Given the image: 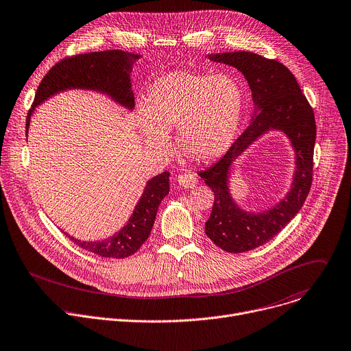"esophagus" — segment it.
I'll list each match as a JSON object with an SVG mask.
<instances>
[{"label": "esophagus", "instance_id": "1", "mask_svg": "<svg viewBox=\"0 0 351 351\" xmlns=\"http://www.w3.org/2000/svg\"><path fill=\"white\" fill-rule=\"evenodd\" d=\"M197 178L193 176V175H186V173H182L178 176V183L182 186V187H186V189H193L196 184H197Z\"/></svg>", "mask_w": 351, "mask_h": 351}]
</instances>
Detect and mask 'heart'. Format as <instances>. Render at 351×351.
Here are the masks:
<instances>
[{
  "mask_svg": "<svg viewBox=\"0 0 351 351\" xmlns=\"http://www.w3.org/2000/svg\"><path fill=\"white\" fill-rule=\"evenodd\" d=\"M243 106V90L234 77L172 71L151 86L136 120L148 148L169 151V133L178 129L182 152L210 161L234 144Z\"/></svg>",
  "mask_w": 351,
  "mask_h": 351,
  "instance_id": "obj_1",
  "label": "heart"
}]
</instances>
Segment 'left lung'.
I'll use <instances>...</instances> for the list:
<instances>
[{
  "instance_id": "left-lung-1",
  "label": "left lung",
  "mask_w": 351,
  "mask_h": 351,
  "mask_svg": "<svg viewBox=\"0 0 351 351\" xmlns=\"http://www.w3.org/2000/svg\"><path fill=\"white\" fill-rule=\"evenodd\" d=\"M208 58L235 67L245 77L254 105L247 129L217 164L199 173L214 192L206 235L222 250L242 253L274 238L305 203L312 183L315 116L293 73L277 60L249 51L208 54ZM269 131H281L293 147V182L287 195L270 209L246 212L230 195L232 171L244 151Z\"/></svg>"
}]
</instances>
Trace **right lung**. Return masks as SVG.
Listing matches in <instances>:
<instances>
[{"label":"right lung","mask_w":351,"mask_h":351,"mask_svg":"<svg viewBox=\"0 0 351 351\" xmlns=\"http://www.w3.org/2000/svg\"><path fill=\"white\" fill-rule=\"evenodd\" d=\"M140 56L123 51L106 50L78 54L61 60L45 75L38 86L34 105L26 117V136L30 117L36 106L42 105L54 95L69 89L93 90L106 95L113 102L127 110L134 108V93L132 89V71L134 61ZM169 193V172L151 178L137 202L127 224L114 235L101 241H80L64 232L80 247L99 254L102 258L124 259L136 253L148 239L155 222L159 204Z\"/></svg>","instance_id":"obj_1"}]
</instances>
